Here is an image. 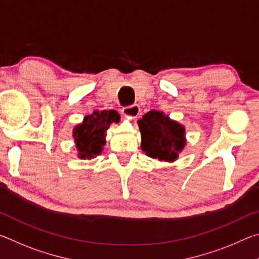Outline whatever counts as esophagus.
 I'll return each mask as SVG.
<instances>
[{"mask_svg":"<svg viewBox=\"0 0 259 259\" xmlns=\"http://www.w3.org/2000/svg\"><path fill=\"white\" fill-rule=\"evenodd\" d=\"M122 113L124 114L125 116H128L129 119H136L139 114H140V108L138 105H130V106H126V107H123V109H122Z\"/></svg>","mask_w":259,"mask_h":259,"instance_id":"1","label":"esophagus"}]
</instances>
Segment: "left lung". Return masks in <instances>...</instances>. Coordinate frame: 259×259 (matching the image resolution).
I'll return each instance as SVG.
<instances>
[{"label": "left lung", "instance_id": "obj_1", "mask_svg": "<svg viewBox=\"0 0 259 259\" xmlns=\"http://www.w3.org/2000/svg\"><path fill=\"white\" fill-rule=\"evenodd\" d=\"M142 150L147 156L174 162L186 144L185 128L163 112L150 111L138 121Z\"/></svg>", "mask_w": 259, "mask_h": 259}]
</instances>
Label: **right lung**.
<instances>
[{"label":"right lung","mask_w":259,"mask_h":259,"mask_svg":"<svg viewBox=\"0 0 259 259\" xmlns=\"http://www.w3.org/2000/svg\"><path fill=\"white\" fill-rule=\"evenodd\" d=\"M119 121L120 115L115 111H95L91 115L84 116L82 123L73 130L77 156L83 160H90L102 154L109 124Z\"/></svg>","instance_id":"right-lung-1"}]
</instances>
